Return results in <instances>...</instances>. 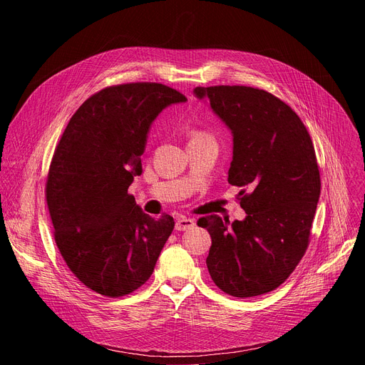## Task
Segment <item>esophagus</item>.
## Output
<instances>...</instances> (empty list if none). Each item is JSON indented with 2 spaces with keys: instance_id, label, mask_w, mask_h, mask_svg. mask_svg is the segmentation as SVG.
<instances>
[{
  "instance_id": "34e87169",
  "label": "esophagus",
  "mask_w": 365,
  "mask_h": 365,
  "mask_svg": "<svg viewBox=\"0 0 365 365\" xmlns=\"http://www.w3.org/2000/svg\"><path fill=\"white\" fill-rule=\"evenodd\" d=\"M193 227H195V221L190 218H185V217L178 218L176 224H175L176 231H187V230H192Z\"/></svg>"
}]
</instances>
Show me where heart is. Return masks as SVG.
Returning <instances> with one entry per match:
<instances>
[{"mask_svg": "<svg viewBox=\"0 0 365 365\" xmlns=\"http://www.w3.org/2000/svg\"><path fill=\"white\" fill-rule=\"evenodd\" d=\"M193 138H206V135H205V134H200V133H199V134H196V135H195Z\"/></svg>", "mask_w": 365, "mask_h": 365, "instance_id": "b5f03b06", "label": "heart"}]
</instances>
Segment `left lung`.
Listing matches in <instances>:
<instances>
[{"instance_id": "1", "label": "left lung", "mask_w": 365, "mask_h": 365, "mask_svg": "<svg viewBox=\"0 0 365 365\" xmlns=\"http://www.w3.org/2000/svg\"><path fill=\"white\" fill-rule=\"evenodd\" d=\"M232 134L228 182L241 187L242 221L199 218L211 234L206 266L234 297L277 289L302 259L321 195L314 143L297 114L277 96L251 86H197Z\"/></svg>"}]
</instances>
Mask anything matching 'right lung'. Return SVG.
<instances>
[{
    "instance_id": "obj_1",
    "label": "right lung",
    "mask_w": 365,
    "mask_h": 365,
    "mask_svg": "<svg viewBox=\"0 0 365 365\" xmlns=\"http://www.w3.org/2000/svg\"><path fill=\"white\" fill-rule=\"evenodd\" d=\"M186 96L163 83L108 86L68 123L51 159L46 200L56 245L88 289L121 297L143 286L170 237V215L154 220L128 187L140 176L153 121Z\"/></svg>"
}]
</instances>
